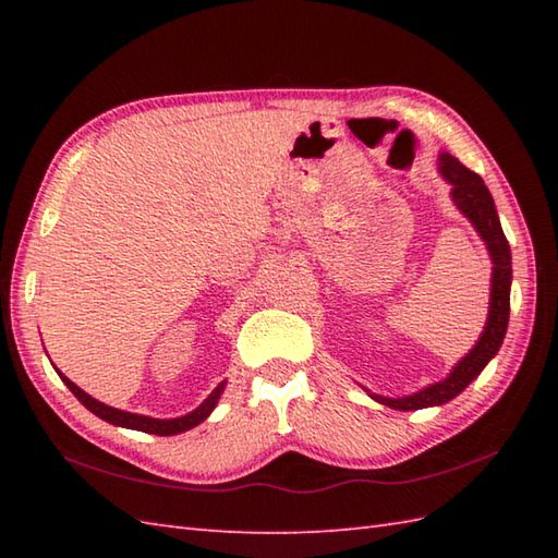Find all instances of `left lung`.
Masks as SVG:
<instances>
[{
	"label": "left lung",
	"mask_w": 558,
	"mask_h": 558,
	"mask_svg": "<svg viewBox=\"0 0 558 558\" xmlns=\"http://www.w3.org/2000/svg\"><path fill=\"white\" fill-rule=\"evenodd\" d=\"M438 174L444 177V182L450 184V201L453 206L465 216L472 228L477 230L480 240L484 242L492 258V290H489V314L487 324L480 340L475 342L465 357H462L444 381H436L424 386L422 390L412 396L402 398H388L366 390L369 398H374L381 405L390 410H422V408H436L444 402L453 400L458 393H462L475 378L482 374L496 352H499L501 342L506 338L508 328V314H511V282H513V266H511V246H508L506 234L501 230L499 213H496L494 198L489 194L487 184H484L477 172L468 170L458 158L450 153H438Z\"/></svg>",
	"instance_id": "1"
}]
</instances>
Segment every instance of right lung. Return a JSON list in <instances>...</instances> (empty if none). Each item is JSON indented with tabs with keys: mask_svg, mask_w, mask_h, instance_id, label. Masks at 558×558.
Here are the masks:
<instances>
[{
	"mask_svg": "<svg viewBox=\"0 0 558 558\" xmlns=\"http://www.w3.org/2000/svg\"><path fill=\"white\" fill-rule=\"evenodd\" d=\"M57 374L62 376V381L66 384L71 393H74L83 402V408H88L93 414H96V417L110 422L114 426H124V429H136V432H146V434H156V436H174V434L194 429V426H198L213 410H216L222 390H225V386H228V381H220L216 388H213V393L204 402H201L196 410L182 414V417L156 420V417H148V414H136V412H126V410H117V408L105 405V402L88 396L86 390H81L74 381H69L62 372H57Z\"/></svg>",
	"mask_w": 558,
	"mask_h": 558,
	"instance_id": "1",
	"label": "right lung"
}]
</instances>
